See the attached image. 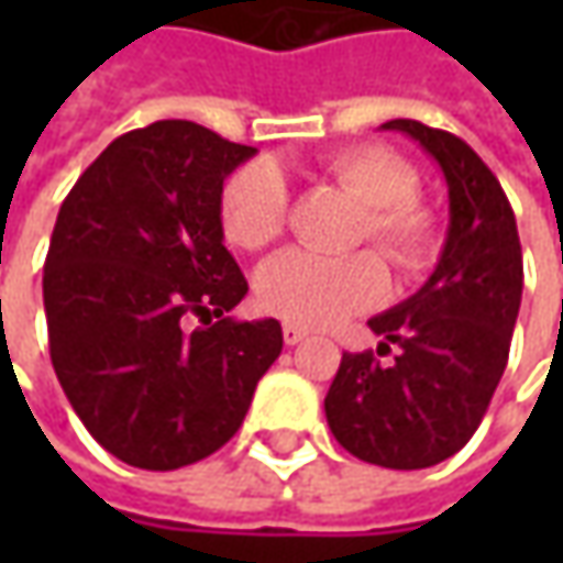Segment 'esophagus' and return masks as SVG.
I'll use <instances>...</instances> for the list:
<instances>
[{
  "instance_id": "esophagus-1",
  "label": "esophagus",
  "mask_w": 563,
  "mask_h": 563,
  "mask_svg": "<svg viewBox=\"0 0 563 563\" xmlns=\"http://www.w3.org/2000/svg\"><path fill=\"white\" fill-rule=\"evenodd\" d=\"M282 335H285V344H300L310 332L300 329V325H294V322H285V325H282Z\"/></svg>"
}]
</instances>
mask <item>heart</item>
Wrapping results in <instances>:
<instances>
[{"instance_id":"b5f03b06","label":"heart","mask_w":563,"mask_h":563,"mask_svg":"<svg viewBox=\"0 0 563 563\" xmlns=\"http://www.w3.org/2000/svg\"><path fill=\"white\" fill-rule=\"evenodd\" d=\"M325 175L347 190L363 219L357 241H373L398 269H422L439 247V222L417 197L420 175L385 146H351L325 163ZM288 187L269 163L244 165L222 187V228L241 250L275 244L288 225ZM388 291V272L373 250L351 256H316L288 250L256 275V297L269 313L294 325H332L344 316L376 307Z\"/></svg>"}]
</instances>
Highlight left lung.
<instances>
[{
  "label": "left lung",
  "instance_id": "8db88e82",
  "mask_svg": "<svg viewBox=\"0 0 563 563\" xmlns=\"http://www.w3.org/2000/svg\"><path fill=\"white\" fill-rule=\"evenodd\" d=\"M420 143L448 181V238L413 297L369 319L376 353L344 354L325 420L344 451L388 470H422L457 454L486 417L508 366L523 294L517 219L498 178L461 137L422 121L382 124Z\"/></svg>",
  "mask_w": 563,
  "mask_h": 563
}]
</instances>
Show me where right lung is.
<instances>
[{
	"label": "right lung",
	"mask_w": 563,
	"mask_h": 563,
	"mask_svg": "<svg viewBox=\"0 0 563 563\" xmlns=\"http://www.w3.org/2000/svg\"><path fill=\"white\" fill-rule=\"evenodd\" d=\"M253 153L156 121L109 143L58 209L43 266L49 357L87 432L124 464L178 470L219 451L282 354L278 319L228 316L247 278L219 203Z\"/></svg>",
	"instance_id": "obj_1"
}]
</instances>
